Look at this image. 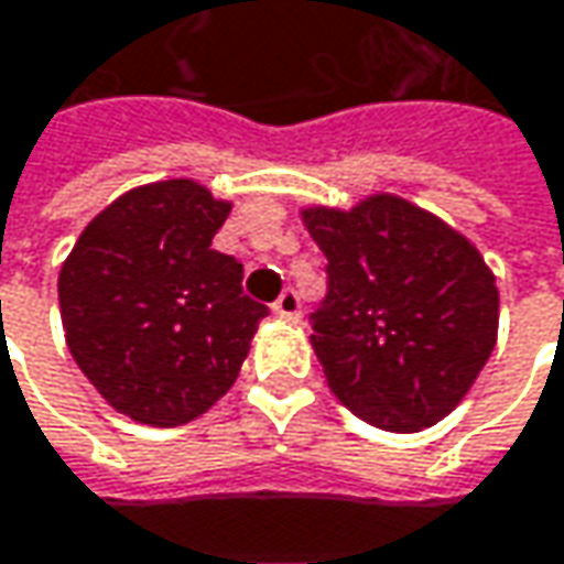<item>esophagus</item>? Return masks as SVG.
I'll list each match as a JSON object with an SVG mask.
<instances>
[{
	"instance_id": "34e87169",
	"label": "esophagus",
	"mask_w": 564,
	"mask_h": 564,
	"mask_svg": "<svg viewBox=\"0 0 564 564\" xmlns=\"http://www.w3.org/2000/svg\"><path fill=\"white\" fill-rule=\"evenodd\" d=\"M274 313H278L281 319H300V313H303L300 293H296V290H283L281 296H278V303H274Z\"/></svg>"
}]
</instances>
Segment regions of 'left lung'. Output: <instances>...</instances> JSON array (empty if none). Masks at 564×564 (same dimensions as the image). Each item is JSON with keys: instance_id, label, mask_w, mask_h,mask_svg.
I'll return each instance as SVG.
<instances>
[{"instance_id": "left-lung-1", "label": "left lung", "mask_w": 564, "mask_h": 564, "mask_svg": "<svg viewBox=\"0 0 564 564\" xmlns=\"http://www.w3.org/2000/svg\"><path fill=\"white\" fill-rule=\"evenodd\" d=\"M303 223L326 254L310 341L335 397L387 433L438 423L497 341V283L478 248L397 196L306 209Z\"/></svg>"}]
</instances>
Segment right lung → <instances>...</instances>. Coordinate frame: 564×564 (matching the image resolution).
I'll use <instances>...</instances> for the list:
<instances>
[{"label":"right lung","instance_id":"right-lung-1","mask_svg":"<svg viewBox=\"0 0 564 564\" xmlns=\"http://www.w3.org/2000/svg\"><path fill=\"white\" fill-rule=\"evenodd\" d=\"M229 203L193 180L138 186L102 209L61 268L70 355L119 413L183 426L238 378L268 306L213 248Z\"/></svg>","mask_w":564,"mask_h":564}]
</instances>
